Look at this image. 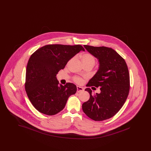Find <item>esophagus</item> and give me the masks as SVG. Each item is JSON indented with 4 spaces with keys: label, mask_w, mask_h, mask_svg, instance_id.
I'll return each instance as SVG.
<instances>
[{
    "label": "esophagus",
    "mask_w": 151,
    "mask_h": 151,
    "mask_svg": "<svg viewBox=\"0 0 151 151\" xmlns=\"http://www.w3.org/2000/svg\"><path fill=\"white\" fill-rule=\"evenodd\" d=\"M84 91L83 88L82 87L80 86H77V92H83Z\"/></svg>",
    "instance_id": "esophagus-1"
}]
</instances>
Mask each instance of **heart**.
Listing matches in <instances>:
<instances>
[{
  "label": "heart",
  "mask_w": 151,
  "mask_h": 151,
  "mask_svg": "<svg viewBox=\"0 0 151 151\" xmlns=\"http://www.w3.org/2000/svg\"><path fill=\"white\" fill-rule=\"evenodd\" d=\"M73 58H72L70 61H69V63L71 62L73 60ZM81 60H82V62L83 63V64L84 65H92L94 66L95 63H96V58L94 57L93 55H92L90 53H85V54H83L82 55H81ZM73 80L78 83V84H81L82 82H83V80L81 78H79V77H75L73 78Z\"/></svg>",
  "instance_id": "b5f03b06"
}]
</instances>
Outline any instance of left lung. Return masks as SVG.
Returning <instances> with one entry per match:
<instances>
[{"label":"left lung","mask_w":151,"mask_h":151,"mask_svg":"<svg viewBox=\"0 0 151 151\" xmlns=\"http://www.w3.org/2000/svg\"><path fill=\"white\" fill-rule=\"evenodd\" d=\"M84 46L99 59L100 64L99 70L86 86H100L101 92L93 94L91 88H86L85 91L89 93L90 98L83 104L82 109L94 121L106 120L119 111L127 98L129 91L128 67L124 59L111 48Z\"/></svg>","instance_id":"1"}]
</instances>
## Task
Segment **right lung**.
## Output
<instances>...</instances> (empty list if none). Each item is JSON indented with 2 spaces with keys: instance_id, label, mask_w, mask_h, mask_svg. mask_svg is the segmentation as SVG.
<instances>
[{
  "instance_id": "right-lung-1",
  "label": "right lung",
  "mask_w": 151,
  "mask_h": 151,
  "mask_svg": "<svg viewBox=\"0 0 151 151\" xmlns=\"http://www.w3.org/2000/svg\"><path fill=\"white\" fill-rule=\"evenodd\" d=\"M80 45H47L38 49L29 58L26 70L25 89L33 106L40 113L56 114L65 107L68 97L76 92L71 83L59 85L57 74L80 51Z\"/></svg>"
}]
</instances>
